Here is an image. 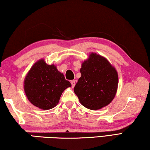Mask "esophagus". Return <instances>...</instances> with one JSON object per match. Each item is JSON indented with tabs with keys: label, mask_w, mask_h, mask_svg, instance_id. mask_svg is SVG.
I'll list each match as a JSON object with an SVG mask.
<instances>
[{
	"label": "esophagus",
	"mask_w": 150,
	"mask_h": 150,
	"mask_svg": "<svg viewBox=\"0 0 150 150\" xmlns=\"http://www.w3.org/2000/svg\"><path fill=\"white\" fill-rule=\"evenodd\" d=\"M71 85H72V87L73 88L74 87L75 85V80L71 81Z\"/></svg>",
	"instance_id": "obj_1"
}]
</instances>
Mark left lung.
Instances as JSON below:
<instances>
[{
	"mask_svg": "<svg viewBox=\"0 0 150 150\" xmlns=\"http://www.w3.org/2000/svg\"><path fill=\"white\" fill-rule=\"evenodd\" d=\"M81 77L74 87L80 103L90 110L108 105L117 92L118 75L115 67L105 57L91 53L81 64Z\"/></svg>",
	"mask_w": 150,
	"mask_h": 150,
	"instance_id": "obj_1",
	"label": "left lung"
}]
</instances>
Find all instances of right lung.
I'll return each instance as SVG.
<instances>
[{
	"label": "right lung",
	"mask_w": 150,
	"mask_h": 150,
	"mask_svg": "<svg viewBox=\"0 0 150 150\" xmlns=\"http://www.w3.org/2000/svg\"><path fill=\"white\" fill-rule=\"evenodd\" d=\"M71 87L55 65H47L44 59L37 61L27 73L24 89L33 105L42 110H50L59 103L62 93Z\"/></svg>",
	"instance_id": "1"
}]
</instances>
